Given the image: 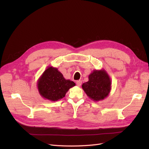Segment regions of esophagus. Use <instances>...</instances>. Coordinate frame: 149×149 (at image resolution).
<instances>
[{"label": "esophagus", "mask_w": 149, "mask_h": 149, "mask_svg": "<svg viewBox=\"0 0 149 149\" xmlns=\"http://www.w3.org/2000/svg\"><path fill=\"white\" fill-rule=\"evenodd\" d=\"M81 83H82V81L81 80H79V81H76V84H77V85L78 86H80Z\"/></svg>", "instance_id": "34e87169"}]
</instances>
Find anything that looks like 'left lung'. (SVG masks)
Masks as SVG:
<instances>
[{
	"mask_svg": "<svg viewBox=\"0 0 149 149\" xmlns=\"http://www.w3.org/2000/svg\"><path fill=\"white\" fill-rule=\"evenodd\" d=\"M88 81L82 84V88L92 100H103L110 93L111 80L110 77L104 69L93 70L89 75Z\"/></svg>",
	"mask_w": 149,
	"mask_h": 149,
	"instance_id": "8db88e82",
	"label": "left lung"
}]
</instances>
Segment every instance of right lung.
I'll use <instances>...</instances> for the list:
<instances>
[{
    "label": "right lung",
    "mask_w": 149,
    "mask_h": 149,
    "mask_svg": "<svg viewBox=\"0 0 149 149\" xmlns=\"http://www.w3.org/2000/svg\"><path fill=\"white\" fill-rule=\"evenodd\" d=\"M75 83L65 79L57 68L48 66L37 80V89L40 95L46 100L57 101L65 97L70 88Z\"/></svg>",
    "instance_id": "right-lung-1"
}]
</instances>
